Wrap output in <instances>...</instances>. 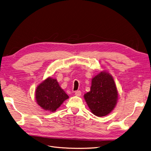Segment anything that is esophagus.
I'll return each mask as SVG.
<instances>
[{"label": "esophagus", "mask_w": 151, "mask_h": 151, "mask_svg": "<svg viewBox=\"0 0 151 151\" xmlns=\"http://www.w3.org/2000/svg\"><path fill=\"white\" fill-rule=\"evenodd\" d=\"M75 94L76 96H80L81 95V92L80 91H75Z\"/></svg>", "instance_id": "esophagus-1"}]
</instances>
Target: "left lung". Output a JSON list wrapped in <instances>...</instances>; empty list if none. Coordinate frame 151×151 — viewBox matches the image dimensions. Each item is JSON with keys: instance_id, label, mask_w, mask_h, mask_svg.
<instances>
[{"instance_id": "8db88e82", "label": "left lung", "mask_w": 151, "mask_h": 151, "mask_svg": "<svg viewBox=\"0 0 151 151\" xmlns=\"http://www.w3.org/2000/svg\"><path fill=\"white\" fill-rule=\"evenodd\" d=\"M84 97L94 115L104 116L110 114L118 99V92L112 76L107 72H101L92 79L91 90Z\"/></svg>"}]
</instances>
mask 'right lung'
Wrapping results in <instances>:
<instances>
[{
	"label": "right lung",
	"instance_id": "add662e5",
	"mask_svg": "<svg viewBox=\"0 0 151 151\" xmlns=\"http://www.w3.org/2000/svg\"><path fill=\"white\" fill-rule=\"evenodd\" d=\"M68 98L60 87L57 80L48 78L39 85L36 90L37 104L44 110L54 112Z\"/></svg>",
	"mask_w": 151,
	"mask_h": 151
}]
</instances>
